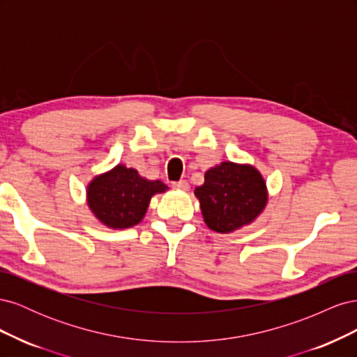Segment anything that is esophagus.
<instances>
[{
  "instance_id": "esophagus-1",
  "label": "esophagus",
  "mask_w": 357,
  "mask_h": 357,
  "mask_svg": "<svg viewBox=\"0 0 357 357\" xmlns=\"http://www.w3.org/2000/svg\"><path fill=\"white\" fill-rule=\"evenodd\" d=\"M172 188L178 189V190H188L189 189V183L185 181V180H180V181L172 183Z\"/></svg>"
}]
</instances>
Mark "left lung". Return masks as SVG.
I'll list each match as a JSON object with an SVG mask.
<instances>
[{
  "label": "left lung",
  "instance_id": "1",
  "mask_svg": "<svg viewBox=\"0 0 357 357\" xmlns=\"http://www.w3.org/2000/svg\"><path fill=\"white\" fill-rule=\"evenodd\" d=\"M205 225L229 234L255 222L268 204L266 183L253 165L226 160L205 171L195 189Z\"/></svg>",
  "mask_w": 357,
  "mask_h": 357
}]
</instances>
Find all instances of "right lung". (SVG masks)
<instances>
[{"instance_id":"obj_1","label":"right lung","mask_w":357,"mask_h":357,"mask_svg":"<svg viewBox=\"0 0 357 357\" xmlns=\"http://www.w3.org/2000/svg\"><path fill=\"white\" fill-rule=\"evenodd\" d=\"M167 190L160 180H147L137 169L119 164L89 181L86 201L100 223L110 229H126L143 220L153 195Z\"/></svg>"}]
</instances>
